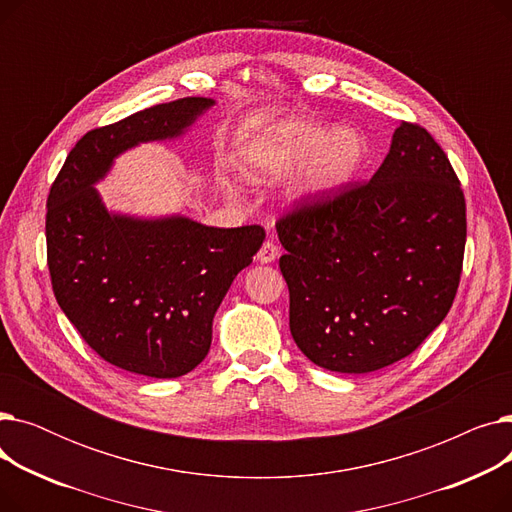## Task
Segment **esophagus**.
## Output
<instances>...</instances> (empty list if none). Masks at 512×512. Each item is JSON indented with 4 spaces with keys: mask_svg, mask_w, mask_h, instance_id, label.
Returning a JSON list of instances; mask_svg holds the SVG:
<instances>
[{
    "mask_svg": "<svg viewBox=\"0 0 512 512\" xmlns=\"http://www.w3.org/2000/svg\"><path fill=\"white\" fill-rule=\"evenodd\" d=\"M278 255H280V249H278L276 242L265 240L263 247H261L259 253H257V261H259V263H272V261L278 259Z\"/></svg>",
    "mask_w": 512,
    "mask_h": 512,
    "instance_id": "34e87169",
    "label": "esophagus"
}]
</instances>
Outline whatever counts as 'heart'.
<instances>
[{"mask_svg":"<svg viewBox=\"0 0 512 512\" xmlns=\"http://www.w3.org/2000/svg\"><path fill=\"white\" fill-rule=\"evenodd\" d=\"M363 157V141L351 128L328 132L324 126L288 120L251 143L245 157V176L253 182L274 178L299 168L292 193L301 201H311L334 191L357 170Z\"/></svg>","mask_w":512,"mask_h":512,"instance_id":"b5f03b06","label":"heart"}]
</instances>
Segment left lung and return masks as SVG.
Masks as SVG:
<instances>
[{
  "instance_id": "1",
  "label": "left lung",
  "mask_w": 512,
  "mask_h": 512,
  "mask_svg": "<svg viewBox=\"0 0 512 512\" xmlns=\"http://www.w3.org/2000/svg\"><path fill=\"white\" fill-rule=\"evenodd\" d=\"M276 230L294 342L319 367L369 373L409 357L450 311L465 195L432 134L400 122L369 182L297 207Z\"/></svg>"
}]
</instances>
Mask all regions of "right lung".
I'll list each match as a JSON object with an SVG mask.
<instances>
[{
  "label": "right lung",
  "mask_w": 512,
  "mask_h": 512,
  "mask_svg": "<svg viewBox=\"0 0 512 512\" xmlns=\"http://www.w3.org/2000/svg\"><path fill=\"white\" fill-rule=\"evenodd\" d=\"M211 105L209 97H184L89 130L47 197V265L58 305L101 359L155 380L180 378L207 357L215 311L265 230L114 213L95 184L118 155L182 137Z\"/></svg>",
  "instance_id": "obj_1"
}]
</instances>
